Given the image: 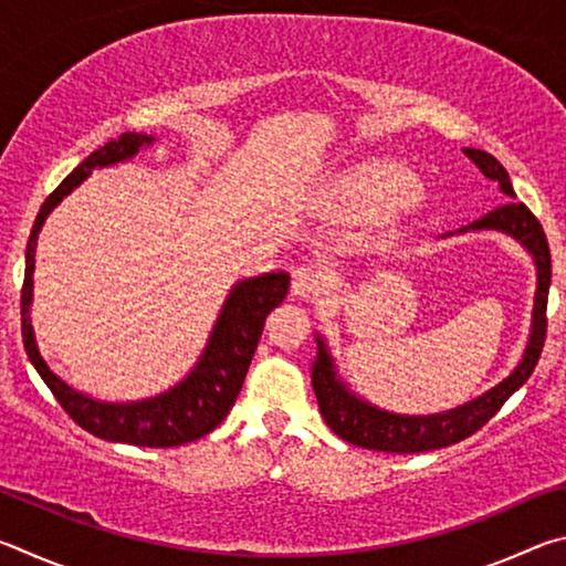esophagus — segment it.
Returning <instances> with one entry per match:
<instances>
[{
	"label": "esophagus",
	"instance_id": "1",
	"mask_svg": "<svg viewBox=\"0 0 566 566\" xmlns=\"http://www.w3.org/2000/svg\"><path fill=\"white\" fill-rule=\"evenodd\" d=\"M322 284L324 280L317 266L304 264V266H296L292 272V294L300 296V300H310V296L319 294Z\"/></svg>",
	"mask_w": 566,
	"mask_h": 566
}]
</instances>
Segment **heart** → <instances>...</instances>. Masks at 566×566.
I'll list each match as a JSON object with an SVG mask.
<instances>
[{"label": "heart", "instance_id": "1", "mask_svg": "<svg viewBox=\"0 0 566 566\" xmlns=\"http://www.w3.org/2000/svg\"><path fill=\"white\" fill-rule=\"evenodd\" d=\"M337 191L354 209L364 214H375L415 202L419 197V181L405 167L371 159L349 169L337 181Z\"/></svg>", "mask_w": 566, "mask_h": 566}]
</instances>
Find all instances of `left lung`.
Instances as JSON below:
<instances>
[{
    "label": "left lung",
    "instance_id": "left-lung-1",
    "mask_svg": "<svg viewBox=\"0 0 566 566\" xmlns=\"http://www.w3.org/2000/svg\"><path fill=\"white\" fill-rule=\"evenodd\" d=\"M464 155L474 161L484 177L500 181V191L510 197L512 202L496 207L490 214L476 219V222L457 229V232H447L439 239L492 229V232L512 237L514 242H520L530 252L536 266V290L532 306V327L522 359L510 371V377H504L500 385H494L484 395L469 399L454 409L437 411V415H397V411L379 409L377 405H369L367 399L354 395L347 387V381L339 375L337 361H334L329 352V344L324 342L322 334H317V357H314L312 364V387L314 395H317L324 421H327L332 432L342 437L344 442L395 454L432 452V449L462 442V439L474 434L476 429H482L500 411L504 401L530 379L536 361H539L544 334H547V296L552 282V256L547 237H544L542 224L536 222V217L530 209L514 199L516 195L512 189L510 175H506V169L500 161L492 155H486V151L472 147H467Z\"/></svg>",
    "mask_w": 566,
    "mask_h": 566
}]
</instances>
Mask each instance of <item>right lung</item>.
<instances>
[{
	"label": "right lung",
	"instance_id": "1",
	"mask_svg": "<svg viewBox=\"0 0 566 566\" xmlns=\"http://www.w3.org/2000/svg\"><path fill=\"white\" fill-rule=\"evenodd\" d=\"M151 134L124 132L92 155L44 199L40 214L34 219L30 242L24 254V286H22V339L27 357L40 371L44 385L52 389L56 401L64 407L76 424L90 434L107 442L137 444V447H179L212 432L234 407L239 389L244 385L247 369L252 364L254 349L260 344L264 319L274 306H280L290 292V274L270 272L260 276L239 280L229 290L219 310L209 339L195 367L187 377L177 381L161 395L137 401H102L92 395L66 385L56 377L36 347L32 327V300H34V254L46 217L66 195L92 175V169L114 167L129 161L142 149L155 145Z\"/></svg>",
	"mask_w": 566,
	"mask_h": 566
}]
</instances>
